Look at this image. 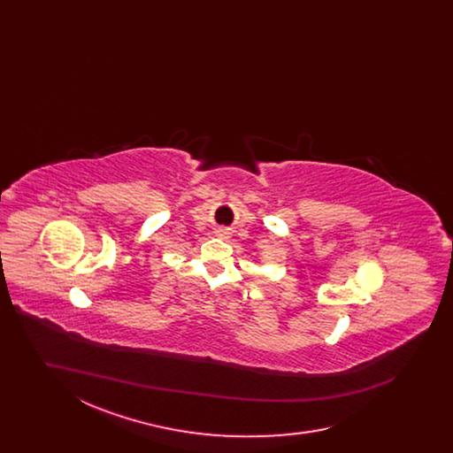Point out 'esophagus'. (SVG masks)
<instances>
[{"label": "esophagus", "instance_id": "obj_1", "mask_svg": "<svg viewBox=\"0 0 453 453\" xmlns=\"http://www.w3.org/2000/svg\"><path fill=\"white\" fill-rule=\"evenodd\" d=\"M219 234H220V236H224V234H227V231H226V229H220V231H219Z\"/></svg>", "mask_w": 453, "mask_h": 453}]
</instances>
